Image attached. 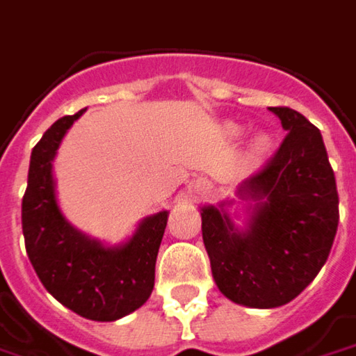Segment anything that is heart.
Segmentation results:
<instances>
[{"label":"heart","instance_id":"heart-1","mask_svg":"<svg viewBox=\"0 0 356 356\" xmlns=\"http://www.w3.org/2000/svg\"><path fill=\"white\" fill-rule=\"evenodd\" d=\"M229 133H231V135H239L241 129L237 127V125H229ZM267 149H269V137H267V135H263V133H259V135H255V139L251 141L249 155H251L253 159H259Z\"/></svg>","mask_w":356,"mask_h":356}]
</instances>
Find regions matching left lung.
I'll list each match as a JSON object with an SVG mask.
<instances>
[{"instance_id":"1","label":"left lung","mask_w":356,"mask_h":356,"mask_svg":"<svg viewBox=\"0 0 356 356\" xmlns=\"http://www.w3.org/2000/svg\"><path fill=\"white\" fill-rule=\"evenodd\" d=\"M286 131L263 169L241 183L247 229L219 207L201 209L213 279L227 299L273 309L301 295L327 263L339 227V193L317 127L295 109L269 107Z\"/></svg>"}]
</instances>
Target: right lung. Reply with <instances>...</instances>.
Instances as JSON below:
<instances>
[{
    "label": "right lung",
    "instance_id": "obj_1",
    "mask_svg": "<svg viewBox=\"0 0 356 356\" xmlns=\"http://www.w3.org/2000/svg\"><path fill=\"white\" fill-rule=\"evenodd\" d=\"M83 111L57 119L31 151L22 203L25 249L39 281L61 305L91 321H117L139 309L153 291L169 213L143 219L131 239L119 247L89 239L65 221L55 197L51 161Z\"/></svg>",
    "mask_w": 356,
    "mask_h": 356
}]
</instances>
